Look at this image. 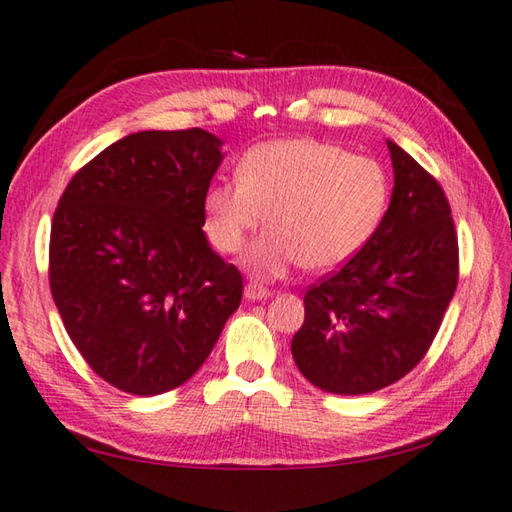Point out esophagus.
<instances>
[{
    "mask_svg": "<svg viewBox=\"0 0 512 512\" xmlns=\"http://www.w3.org/2000/svg\"><path fill=\"white\" fill-rule=\"evenodd\" d=\"M269 296H271V291L265 289V287H258V285H247V287H245V298L252 300V302H256V300H267Z\"/></svg>",
    "mask_w": 512,
    "mask_h": 512,
    "instance_id": "obj_1",
    "label": "esophagus"
}]
</instances>
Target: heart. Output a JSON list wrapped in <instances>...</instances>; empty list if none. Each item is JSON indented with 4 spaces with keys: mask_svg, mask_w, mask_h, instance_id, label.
<instances>
[{
    "mask_svg": "<svg viewBox=\"0 0 512 512\" xmlns=\"http://www.w3.org/2000/svg\"><path fill=\"white\" fill-rule=\"evenodd\" d=\"M389 205V176L367 156L318 139L258 143L238 163V179L205 190V232L223 254L271 225L247 249L243 265L256 278H280L302 263L333 269L356 256L380 227Z\"/></svg>",
    "mask_w": 512,
    "mask_h": 512,
    "instance_id": "heart-1",
    "label": "heart"
}]
</instances>
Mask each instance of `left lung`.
Returning a JSON list of instances; mask_svg holds the SVG:
<instances>
[{"label":"left lung","instance_id":"obj_1","mask_svg":"<svg viewBox=\"0 0 512 512\" xmlns=\"http://www.w3.org/2000/svg\"><path fill=\"white\" fill-rule=\"evenodd\" d=\"M389 210L364 249L309 287L291 356L314 387L380 391L424 358L457 287V234L440 183L398 143Z\"/></svg>","mask_w":512,"mask_h":512}]
</instances>
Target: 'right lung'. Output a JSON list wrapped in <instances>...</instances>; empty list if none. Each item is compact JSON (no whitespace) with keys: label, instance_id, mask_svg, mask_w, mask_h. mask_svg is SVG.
Wrapping results in <instances>:
<instances>
[{"label":"right lung","instance_id":"right-lung-1","mask_svg":"<svg viewBox=\"0 0 512 512\" xmlns=\"http://www.w3.org/2000/svg\"><path fill=\"white\" fill-rule=\"evenodd\" d=\"M221 148L201 128L128 134L83 165L57 205L52 300L90 369L125 393L181 387L241 305V271L203 232Z\"/></svg>","mask_w":512,"mask_h":512}]
</instances>
